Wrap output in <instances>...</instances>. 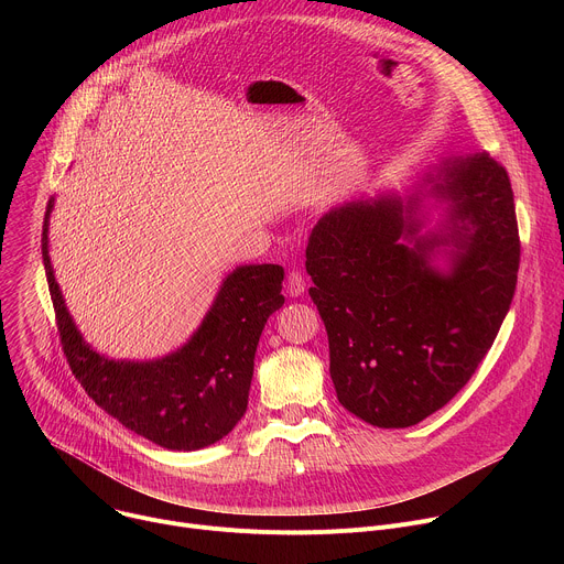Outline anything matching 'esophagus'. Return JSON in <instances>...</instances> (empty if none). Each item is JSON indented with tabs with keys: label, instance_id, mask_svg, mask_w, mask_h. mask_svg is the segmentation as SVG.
<instances>
[{
	"label": "esophagus",
	"instance_id": "1",
	"mask_svg": "<svg viewBox=\"0 0 564 564\" xmlns=\"http://www.w3.org/2000/svg\"><path fill=\"white\" fill-rule=\"evenodd\" d=\"M285 288H288V294H290V296H301L303 290H305V279H303V274H301L299 270H292V272L288 274Z\"/></svg>",
	"mask_w": 564,
	"mask_h": 564
}]
</instances>
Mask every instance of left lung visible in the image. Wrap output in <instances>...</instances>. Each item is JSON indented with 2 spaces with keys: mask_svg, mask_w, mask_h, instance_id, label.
<instances>
[{
  "mask_svg": "<svg viewBox=\"0 0 564 564\" xmlns=\"http://www.w3.org/2000/svg\"><path fill=\"white\" fill-rule=\"evenodd\" d=\"M435 172L426 181L451 205L448 234L417 236V196H379L330 209L305 248L337 397L379 429L413 426L448 404L494 346L518 283L507 170L485 151ZM437 245L456 248L448 273L430 265Z\"/></svg>",
  "mask_w": 564,
  "mask_h": 564,
  "instance_id": "left-lung-1",
  "label": "left lung"
}]
</instances>
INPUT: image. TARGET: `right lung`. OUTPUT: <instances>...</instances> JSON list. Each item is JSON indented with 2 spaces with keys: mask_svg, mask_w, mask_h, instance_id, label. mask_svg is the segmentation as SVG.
Listing matches in <instances>:
<instances>
[{
  "mask_svg": "<svg viewBox=\"0 0 564 564\" xmlns=\"http://www.w3.org/2000/svg\"><path fill=\"white\" fill-rule=\"evenodd\" d=\"M42 259L66 361L87 394L124 429L172 451H198L223 440L248 411L259 337L283 305L281 265L236 268L194 337L155 361H113L77 333L48 259V214Z\"/></svg>",
  "mask_w": 564,
  "mask_h": 564,
  "instance_id": "right-lung-1",
  "label": "right lung"
}]
</instances>
